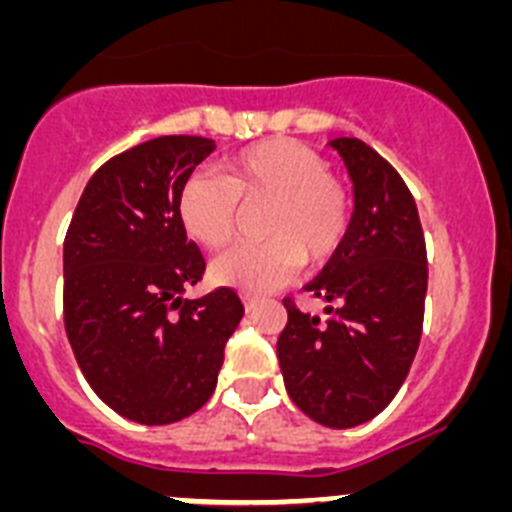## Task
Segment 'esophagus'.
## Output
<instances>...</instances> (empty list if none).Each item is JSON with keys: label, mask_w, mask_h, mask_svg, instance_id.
Segmentation results:
<instances>
[{"label": "esophagus", "mask_w": 512, "mask_h": 512, "mask_svg": "<svg viewBox=\"0 0 512 512\" xmlns=\"http://www.w3.org/2000/svg\"><path fill=\"white\" fill-rule=\"evenodd\" d=\"M256 305H259V297L243 295V307H246V312H253V310H256Z\"/></svg>", "instance_id": "esophagus-1"}]
</instances>
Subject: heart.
I'll use <instances>...</instances> for the list:
<instances>
[{
    "label": "heart",
    "instance_id": "heart-1",
    "mask_svg": "<svg viewBox=\"0 0 512 512\" xmlns=\"http://www.w3.org/2000/svg\"><path fill=\"white\" fill-rule=\"evenodd\" d=\"M243 207H264V241L220 253L212 282L246 295L282 287L305 264L333 259L351 228V194L325 158L292 138H269L230 156L223 176L200 171L179 189L184 233L202 248L233 241Z\"/></svg>",
    "mask_w": 512,
    "mask_h": 512
}]
</instances>
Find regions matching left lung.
Returning a JSON list of instances; mask_svg holds the SVG:
<instances>
[{
  "mask_svg": "<svg viewBox=\"0 0 512 512\" xmlns=\"http://www.w3.org/2000/svg\"><path fill=\"white\" fill-rule=\"evenodd\" d=\"M354 182L346 241L305 284L325 315L292 302L277 341L284 387L297 408L328 428H354L397 395L423 333L428 256L418 207L402 176L359 138H336Z\"/></svg>",
  "mask_w": 512,
  "mask_h": 512,
  "instance_id": "obj_1",
  "label": "left lung"
}]
</instances>
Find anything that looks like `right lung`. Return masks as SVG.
<instances>
[{"instance_id": "add662e5", "label": "right lung", "mask_w": 512, "mask_h": 512, "mask_svg": "<svg viewBox=\"0 0 512 512\" xmlns=\"http://www.w3.org/2000/svg\"><path fill=\"white\" fill-rule=\"evenodd\" d=\"M212 151L210 138L161 135L110 158L66 230V336L99 400L135 423L197 413L243 318L230 287L184 300L205 259L179 220V189Z\"/></svg>"}]
</instances>
